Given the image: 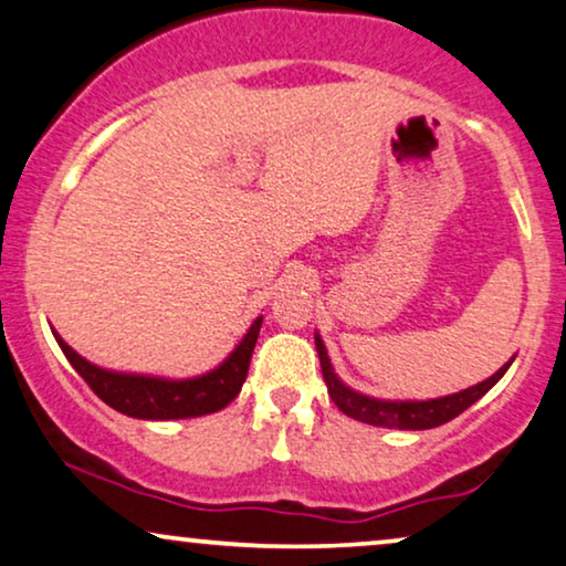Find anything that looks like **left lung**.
<instances>
[{
  "instance_id": "left-lung-1",
  "label": "left lung",
  "mask_w": 566,
  "mask_h": 566,
  "mask_svg": "<svg viewBox=\"0 0 566 566\" xmlns=\"http://www.w3.org/2000/svg\"><path fill=\"white\" fill-rule=\"evenodd\" d=\"M315 348L317 356H321V369L323 379L328 385L331 400L338 405L340 412H346L348 418L361 420V423L369 426H381V428H400V431H426V428L443 426L461 416L469 405H474L484 392H490L492 387L497 385L500 377L507 371V366L513 359L500 366V369L492 374L490 379L480 381V385L461 389L457 395H446L439 400H377V397H366L361 392H354L352 387H346L344 381L338 379V374L333 371L328 352H325L321 336L315 333Z\"/></svg>"
}]
</instances>
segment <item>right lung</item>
I'll return each mask as SVG.
<instances>
[{
	"label": "right lung",
	"mask_w": 566,
	"mask_h": 566,
	"mask_svg": "<svg viewBox=\"0 0 566 566\" xmlns=\"http://www.w3.org/2000/svg\"><path fill=\"white\" fill-rule=\"evenodd\" d=\"M259 331L261 317L253 321L249 333L235 346V352L218 369L195 379H161L143 377V374L107 371L102 366H94L82 359L59 333H55V340H59L61 352L66 354L71 366L92 387V392L102 402H107L109 408L123 412V416L140 420H179L210 416V412H218L228 402L235 400L245 381V374H249Z\"/></svg>",
	"instance_id": "obj_1"
}]
</instances>
